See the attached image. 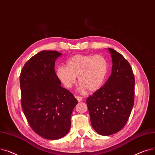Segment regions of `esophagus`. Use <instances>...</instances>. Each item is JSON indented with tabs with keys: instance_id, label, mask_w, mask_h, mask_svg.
I'll use <instances>...</instances> for the list:
<instances>
[{
	"instance_id": "esophagus-1",
	"label": "esophagus",
	"mask_w": 155,
	"mask_h": 155,
	"mask_svg": "<svg viewBox=\"0 0 155 155\" xmlns=\"http://www.w3.org/2000/svg\"><path fill=\"white\" fill-rule=\"evenodd\" d=\"M76 97V99L78 100V101H83V97H82L81 96H75Z\"/></svg>"
}]
</instances>
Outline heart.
Returning <instances> with one entry per match:
<instances>
[{"label": "heart", "mask_w": 155, "mask_h": 155, "mask_svg": "<svg viewBox=\"0 0 155 155\" xmlns=\"http://www.w3.org/2000/svg\"><path fill=\"white\" fill-rule=\"evenodd\" d=\"M109 63L101 55L78 54L69 58L66 67L58 68L56 74L65 87L69 89L76 81L81 84L79 89L95 91L104 84L109 72Z\"/></svg>", "instance_id": "b5f03b06"}]
</instances>
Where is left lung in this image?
<instances>
[{"label":"left lung","mask_w":155,"mask_h":155,"mask_svg":"<svg viewBox=\"0 0 155 155\" xmlns=\"http://www.w3.org/2000/svg\"><path fill=\"white\" fill-rule=\"evenodd\" d=\"M112 72L103 86L86 99L91 123L98 134L109 136L120 131L128 121L134 104V77L122 55L109 48Z\"/></svg>","instance_id":"obj_1"}]
</instances>
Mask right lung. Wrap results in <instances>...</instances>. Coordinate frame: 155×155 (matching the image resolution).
Returning a JSON list of instances; mask_svg holds the SVG:
<instances>
[{"label": "right lung", "mask_w": 155, "mask_h": 155, "mask_svg": "<svg viewBox=\"0 0 155 155\" xmlns=\"http://www.w3.org/2000/svg\"><path fill=\"white\" fill-rule=\"evenodd\" d=\"M62 54L42 51L27 61L20 76L21 104L35 133L48 140H58L71 128V116L78 104L74 95L62 87L54 71Z\"/></svg>", "instance_id": "obj_1"}]
</instances>
